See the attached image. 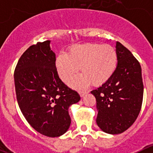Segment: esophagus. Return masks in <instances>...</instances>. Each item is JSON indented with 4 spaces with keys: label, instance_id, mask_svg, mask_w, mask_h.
Returning a JSON list of instances; mask_svg holds the SVG:
<instances>
[{
    "label": "esophagus",
    "instance_id": "esophagus-1",
    "mask_svg": "<svg viewBox=\"0 0 153 153\" xmlns=\"http://www.w3.org/2000/svg\"><path fill=\"white\" fill-rule=\"evenodd\" d=\"M87 93H88V91H86V90H80V91H79V95H80L81 97H83V96H84L85 94H86Z\"/></svg>",
    "mask_w": 153,
    "mask_h": 153
}]
</instances>
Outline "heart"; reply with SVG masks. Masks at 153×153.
<instances>
[{"label": "heart", "mask_w": 153, "mask_h": 153, "mask_svg": "<svg viewBox=\"0 0 153 153\" xmlns=\"http://www.w3.org/2000/svg\"><path fill=\"white\" fill-rule=\"evenodd\" d=\"M117 52L111 45L87 43L72 46L67 53L58 54L54 64L58 75L65 83L80 67L82 73L70 84L74 88H81L90 83L93 86H100L107 82L117 70Z\"/></svg>", "instance_id": "1"}]
</instances>
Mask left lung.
<instances>
[{"label":"left lung","instance_id":"left-lung-1","mask_svg":"<svg viewBox=\"0 0 153 153\" xmlns=\"http://www.w3.org/2000/svg\"><path fill=\"white\" fill-rule=\"evenodd\" d=\"M117 70L112 77L91 93L97 100V123L103 132L115 135L128 129L137 119L143 97L140 63L117 42Z\"/></svg>","mask_w":153,"mask_h":153}]
</instances>
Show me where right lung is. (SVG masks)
I'll return each mask as SVG.
<instances>
[{"label":"right lung","mask_w":153,"mask_h":153,"mask_svg":"<svg viewBox=\"0 0 153 153\" xmlns=\"http://www.w3.org/2000/svg\"><path fill=\"white\" fill-rule=\"evenodd\" d=\"M50 44L30 46L19 59L13 76L17 102L28 123L40 134L58 137L70 128L69 107L80 97L59 77Z\"/></svg>","instance_id":"obj_1"}]
</instances>
